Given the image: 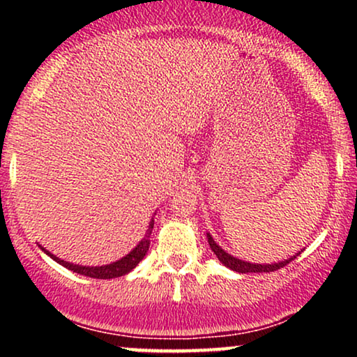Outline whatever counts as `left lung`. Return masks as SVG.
Returning <instances> with one entry per match:
<instances>
[{"label":"left lung","instance_id":"1","mask_svg":"<svg viewBox=\"0 0 357 357\" xmlns=\"http://www.w3.org/2000/svg\"><path fill=\"white\" fill-rule=\"evenodd\" d=\"M208 243H210V248L215 252V255L218 257V260L221 264L225 265V267L235 270V272H240V273H261V272H273V270H278L282 267H285V265H289L290 261L294 260V258L298 257V252L297 255H294L292 258H289V260H284V261H278V264H272V265H260V264H248V261H243V260H238V258L228 255L225 250H221L218 245L215 243V240L211 238L210 235H208Z\"/></svg>","mask_w":357,"mask_h":357}]
</instances>
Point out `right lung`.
Listing matches in <instances>:
<instances>
[{
  "label": "right lung",
  "mask_w": 357,
  "mask_h": 357,
  "mask_svg": "<svg viewBox=\"0 0 357 357\" xmlns=\"http://www.w3.org/2000/svg\"><path fill=\"white\" fill-rule=\"evenodd\" d=\"M153 228H154V220L149 223V228H147L144 238L141 240V243H139L137 247L129 253V255H126L124 258H121V260L114 261V264L110 265H104V267H82V265H73V264H68V261L60 260V258L52 255V253L47 252V250H43V252L47 253L48 257H52L56 264L63 265V267L72 270V272L80 273V275L92 277V278H117V277L126 275V273H129L130 270L136 267L139 261L146 257L147 250H149V241H151L149 238H151V233H153Z\"/></svg>",
  "instance_id": "1"
}]
</instances>
